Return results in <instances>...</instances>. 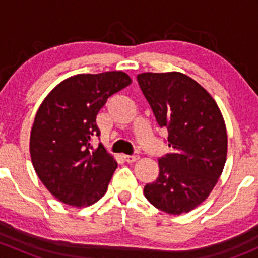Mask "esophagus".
<instances>
[{
	"mask_svg": "<svg viewBox=\"0 0 258 258\" xmlns=\"http://www.w3.org/2000/svg\"><path fill=\"white\" fill-rule=\"evenodd\" d=\"M123 158H124V161H126V162H128V163H132V162H136L137 160H139V156H123Z\"/></svg>",
	"mask_w": 258,
	"mask_h": 258,
	"instance_id": "34e87169",
	"label": "esophagus"
}]
</instances>
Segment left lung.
Here are the masks:
<instances>
[{
	"label": "left lung",
	"instance_id": "8db88e82",
	"mask_svg": "<svg viewBox=\"0 0 258 258\" xmlns=\"http://www.w3.org/2000/svg\"><path fill=\"white\" fill-rule=\"evenodd\" d=\"M137 81L158 126L167 128L171 152L145 186L156 209L181 215L201 205L217 183L227 157L225 119L212 96L181 72H144Z\"/></svg>",
	"mask_w": 258,
	"mask_h": 258
}]
</instances>
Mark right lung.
I'll use <instances>...</instances> for the list:
<instances>
[{
	"label": "right lung",
	"instance_id": "obj_1",
	"mask_svg": "<svg viewBox=\"0 0 258 258\" xmlns=\"http://www.w3.org/2000/svg\"><path fill=\"white\" fill-rule=\"evenodd\" d=\"M122 71L80 74L59 82L38 107L30 136L33 168L58 201L87 207L107 191L117 162L102 145L96 116L107 98L131 85Z\"/></svg>",
	"mask_w": 258,
	"mask_h": 258
}]
</instances>
